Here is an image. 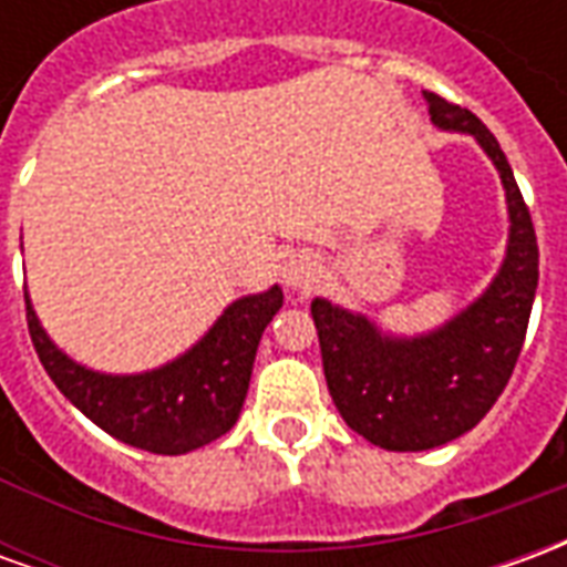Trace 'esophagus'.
Returning a JSON list of instances; mask_svg holds the SVG:
<instances>
[{
  "mask_svg": "<svg viewBox=\"0 0 567 567\" xmlns=\"http://www.w3.org/2000/svg\"><path fill=\"white\" fill-rule=\"evenodd\" d=\"M282 279L288 288H309V285L316 282V260L303 255V251H297L291 258L285 260L282 267Z\"/></svg>",
  "mask_w": 567,
  "mask_h": 567,
  "instance_id": "34e87169",
  "label": "esophagus"
}]
</instances>
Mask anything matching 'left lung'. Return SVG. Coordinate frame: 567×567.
I'll return each mask as SVG.
<instances>
[{
    "label": "left lung",
    "instance_id": "1",
    "mask_svg": "<svg viewBox=\"0 0 567 567\" xmlns=\"http://www.w3.org/2000/svg\"><path fill=\"white\" fill-rule=\"evenodd\" d=\"M422 96L434 127L474 136L495 163L511 234L486 291L434 331L394 337L361 312L312 300L333 404L355 434L389 452L434 450L486 416L523 352L537 291L535 227L498 140L474 112L437 93Z\"/></svg>",
    "mask_w": 567,
    "mask_h": 567
}]
</instances>
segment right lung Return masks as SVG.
Listing matches in <instances>:
<instances>
[{
    "instance_id": "1",
    "label": "right lung",
    "mask_w": 567,
    "mask_h": 567,
    "mask_svg": "<svg viewBox=\"0 0 567 567\" xmlns=\"http://www.w3.org/2000/svg\"><path fill=\"white\" fill-rule=\"evenodd\" d=\"M23 297L32 346L56 389L105 434L157 455H185L236 425L260 333L285 300L279 285L239 297L185 355L145 373H100L69 358Z\"/></svg>"
}]
</instances>
